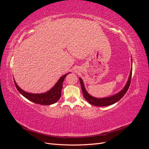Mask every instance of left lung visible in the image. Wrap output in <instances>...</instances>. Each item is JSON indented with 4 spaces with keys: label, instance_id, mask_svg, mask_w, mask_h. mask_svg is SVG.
I'll list each match as a JSON object with an SVG mask.
<instances>
[{
    "label": "left lung",
    "instance_id": "left-lung-1",
    "mask_svg": "<svg viewBox=\"0 0 149 149\" xmlns=\"http://www.w3.org/2000/svg\"><path fill=\"white\" fill-rule=\"evenodd\" d=\"M132 71V68H131V70H130V75H129L127 82V83H126L125 87L123 88V89H122L119 93L114 94V95H113V96H110V97H104V98H96V97L91 96L89 94H88V92L86 91V89H85L82 79L79 78L81 86L84 97L86 99V100L89 104H92L93 106H110V105L116 103V102L119 101L120 99L125 95L126 92L127 91V90L130 86V81H131Z\"/></svg>",
    "mask_w": 149,
    "mask_h": 149
}]
</instances>
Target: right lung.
I'll list each match as a JSON object with an SVG mask.
<instances>
[{
  "mask_svg": "<svg viewBox=\"0 0 149 149\" xmlns=\"http://www.w3.org/2000/svg\"><path fill=\"white\" fill-rule=\"evenodd\" d=\"M68 73L62 76L59 80L58 81L56 84L49 91L42 94H33L25 92L19 88L14 79H13V81H14L15 85L18 91L22 96H24L27 100L34 103L38 104L50 105L60 100L61 96V92L63 88V81L66 75Z\"/></svg>",
  "mask_w": 149,
  "mask_h": 149,
  "instance_id": "1",
  "label": "right lung"
}]
</instances>
